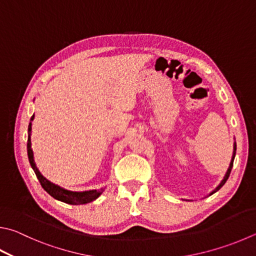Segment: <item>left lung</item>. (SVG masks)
I'll use <instances>...</instances> for the list:
<instances>
[{
  "mask_svg": "<svg viewBox=\"0 0 256 256\" xmlns=\"http://www.w3.org/2000/svg\"><path fill=\"white\" fill-rule=\"evenodd\" d=\"M235 154H236V143H235V146H234V153H233V158H232V161H230V168H228V170H227V174H226V176H225V178H224V180L220 182V184L218 186V187L214 190V192L210 194H212L214 192H216L217 190H220L222 186H224V184L226 182V180L228 179V176H230V171H232V168H233V164H234V158H235Z\"/></svg>",
  "mask_w": 256,
  "mask_h": 256,
  "instance_id": "8db88e82",
  "label": "left lung"
}]
</instances>
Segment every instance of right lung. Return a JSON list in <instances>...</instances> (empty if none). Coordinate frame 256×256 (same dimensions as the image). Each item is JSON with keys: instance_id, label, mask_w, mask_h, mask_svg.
Returning <instances> with one entry per match:
<instances>
[{"instance_id": "right-lung-1", "label": "right lung", "mask_w": 256, "mask_h": 256, "mask_svg": "<svg viewBox=\"0 0 256 256\" xmlns=\"http://www.w3.org/2000/svg\"><path fill=\"white\" fill-rule=\"evenodd\" d=\"M34 118V115H32L31 120ZM30 133H31V123L29 124V128H28V143H26V148H28V156H29V161L30 164L34 169V174L36 176V178L40 181L42 188L47 192L51 197H54L57 200L64 202L66 204H70V205H84V204L90 202L92 200H95L96 198H98L102 192H104V189L102 188L100 190H90V192H68V190H64L62 188L58 187L54 184H51L49 180H47L44 176L39 172L38 168L34 164V152H32L31 148V138H30Z\"/></svg>"}]
</instances>
